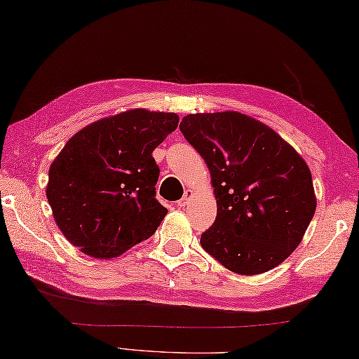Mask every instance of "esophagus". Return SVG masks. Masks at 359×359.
<instances>
[{
  "mask_svg": "<svg viewBox=\"0 0 359 359\" xmlns=\"http://www.w3.org/2000/svg\"><path fill=\"white\" fill-rule=\"evenodd\" d=\"M193 196H194V193H193V189H187L185 191V194H184V197H182V199L177 202V205L179 207H187V205L189 203V201L193 199Z\"/></svg>",
  "mask_w": 359,
  "mask_h": 359,
  "instance_id": "esophagus-1",
  "label": "esophagus"
}]
</instances>
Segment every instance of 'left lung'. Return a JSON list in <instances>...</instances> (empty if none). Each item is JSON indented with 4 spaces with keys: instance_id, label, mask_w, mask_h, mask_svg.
<instances>
[{
    "instance_id": "left-lung-1",
    "label": "left lung",
    "mask_w": 359,
    "mask_h": 359,
    "mask_svg": "<svg viewBox=\"0 0 359 359\" xmlns=\"http://www.w3.org/2000/svg\"><path fill=\"white\" fill-rule=\"evenodd\" d=\"M180 131L207 163L217 202L202 248L243 276L285 261L316 210L304 158L270 126L236 111L189 114Z\"/></svg>"
}]
</instances>
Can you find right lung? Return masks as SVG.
Here are the masks:
<instances>
[{"mask_svg": "<svg viewBox=\"0 0 359 359\" xmlns=\"http://www.w3.org/2000/svg\"><path fill=\"white\" fill-rule=\"evenodd\" d=\"M177 125L174 112L129 109L67 140L49 168L46 196L72 245L111 259L156 233L168 210L156 199L152 151Z\"/></svg>", "mask_w": 359, "mask_h": 359, "instance_id": "right-lung-1", "label": "right lung"}]
</instances>
